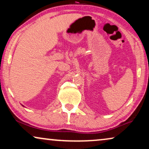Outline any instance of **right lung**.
<instances>
[{
    "mask_svg": "<svg viewBox=\"0 0 149 149\" xmlns=\"http://www.w3.org/2000/svg\"><path fill=\"white\" fill-rule=\"evenodd\" d=\"M22 106H23V105H22ZM23 107H24V106H23Z\"/></svg>",
    "mask_w": 149,
    "mask_h": 149,
    "instance_id": "obj_1",
    "label": "right lung"
}]
</instances>
